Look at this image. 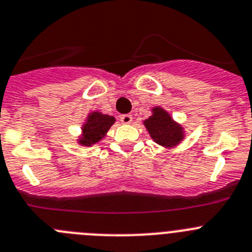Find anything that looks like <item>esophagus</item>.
<instances>
[{
  "label": "esophagus",
  "mask_w": 252,
  "mask_h": 252,
  "mask_svg": "<svg viewBox=\"0 0 252 252\" xmlns=\"http://www.w3.org/2000/svg\"><path fill=\"white\" fill-rule=\"evenodd\" d=\"M121 122L123 124H130L133 122V117L131 114H123L121 115Z\"/></svg>",
  "instance_id": "34e87169"
}]
</instances>
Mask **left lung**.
Returning a JSON list of instances; mask_svg holds the SVG:
<instances>
[{
    "instance_id": "obj_1",
    "label": "left lung",
    "mask_w": 252,
    "mask_h": 252,
    "mask_svg": "<svg viewBox=\"0 0 252 252\" xmlns=\"http://www.w3.org/2000/svg\"><path fill=\"white\" fill-rule=\"evenodd\" d=\"M144 126L153 140L165 148L175 147L184 138L183 126L175 123L170 114L160 107L153 108V115L144 121Z\"/></svg>"
}]
</instances>
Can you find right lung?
<instances>
[{
	"instance_id": "obj_1",
	"label": "right lung",
	"mask_w": 252,
	"mask_h": 252,
	"mask_svg": "<svg viewBox=\"0 0 252 252\" xmlns=\"http://www.w3.org/2000/svg\"><path fill=\"white\" fill-rule=\"evenodd\" d=\"M115 118L110 115L93 112L88 115L86 123L82 128V137L78 143L82 145H92L99 142L104 137L110 126L114 124Z\"/></svg>"
}]
</instances>
